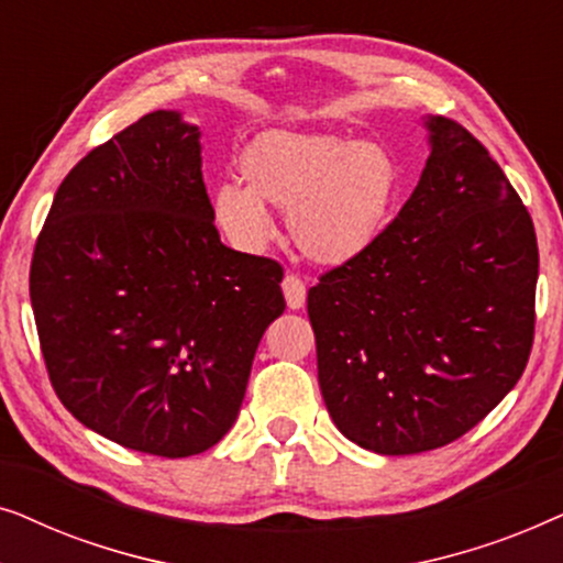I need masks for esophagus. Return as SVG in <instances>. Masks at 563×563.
<instances>
[{"mask_svg": "<svg viewBox=\"0 0 563 563\" xmlns=\"http://www.w3.org/2000/svg\"><path fill=\"white\" fill-rule=\"evenodd\" d=\"M282 291H284V299H287L289 310H302L305 302H307V287H305V282L299 279V276H295V274L284 276Z\"/></svg>", "mask_w": 563, "mask_h": 563, "instance_id": "1", "label": "esophagus"}]
</instances>
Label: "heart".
<instances>
[{"instance_id": "obj_1", "label": "heart", "mask_w": 563, "mask_h": 563, "mask_svg": "<svg viewBox=\"0 0 563 563\" xmlns=\"http://www.w3.org/2000/svg\"><path fill=\"white\" fill-rule=\"evenodd\" d=\"M243 184L212 189V218L235 249L264 251L276 233L266 207L289 218L297 249L345 266L379 243L402 191V166L376 141L322 133H266L241 156Z\"/></svg>"}]
</instances>
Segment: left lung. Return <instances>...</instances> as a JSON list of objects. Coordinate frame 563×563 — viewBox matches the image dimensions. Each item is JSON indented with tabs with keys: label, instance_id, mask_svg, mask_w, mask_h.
Here are the masks:
<instances>
[{
	"label": "left lung",
	"instance_id": "obj_1",
	"mask_svg": "<svg viewBox=\"0 0 563 563\" xmlns=\"http://www.w3.org/2000/svg\"><path fill=\"white\" fill-rule=\"evenodd\" d=\"M422 128L430 156L395 222L307 291L330 418L384 456L472 430L518 384L533 345V220L468 130L445 118Z\"/></svg>",
	"mask_w": 563,
	"mask_h": 563
}]
</instances>
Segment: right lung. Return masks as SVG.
Instances as JSON below:
<instances>
[{
	"label": "right lung",
	"instance_id": "add662e5",
	"mask_svg": "<svg viewBox=\"0 0 563 563\" xmlns=\"http://www.w3.org/2000/svg\"><path fill=\"white\" fill-rule=\"evenodd\" d=\"M197 125L158 110L76 164L30 268L51 384L81 426L164 459L212 449L284 312L282 266L228 249Z\"/></svg>",
	"mask_w": 563,
	"mask_h": 563
}]
</instances>
